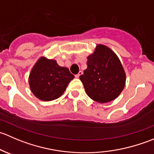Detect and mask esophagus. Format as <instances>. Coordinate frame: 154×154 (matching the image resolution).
Listing matches in <instances>:
<instances>
[{
	"instance_id": "34e87169",
	"label": "esophagus",
	"mask_w": 154,
	"mask_h": 154,
	"mask_svg": "<svg viewBox=\"0 0 154 154\" xmlns=\"http://www.w3.org/2000/svg\"><path fill=\"white\" fill-rule=\"evenodd\" d=\"M82 74H83V71H79V72H78V74H76L75 77H77V78H79V77H80V75H82Z\"/></svg>"
}]
</instances>
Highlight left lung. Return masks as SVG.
Segmentation results:
<instances>
[{"label": "left lung", "instance_id": "left-lung-1", "mask_svg": "<svg viewBox=\"0 0 154 154\" xmlns=\"http://www.w3.org/2000/svg\"><path fill=\"white\" fill-rule=\"evenodd\" d=\"M87 60V68L80 80L88 97L98 103H107L119 97L125 88L126 76L116 54L98 45Z\"/></svg>", "mask_w": 154, "mask_h": 154}]
</instances>
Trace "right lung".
I'll use <instances>...</instances> for the list:
<instances>
[{
  "instance_id": "right-lung-1",
  "label": "right lung",
  "mask_w": 154,
  "mask_h": 154,
  "mask_svg": "<svg viewBox=\"0 0 154 154\" xmlns=\"http://www.w3.org/2000/svg\"><path fill=\"white\" fill-rule=\"evenodd\" d=\"M74 77L68 68L60 66L55 60L42 57L31 71L29 84L35 97L50 101L60 97Z\"/></svg>"
}]
</instances>
